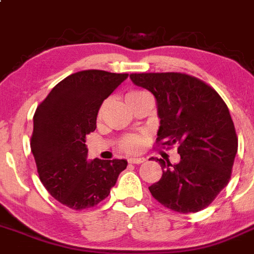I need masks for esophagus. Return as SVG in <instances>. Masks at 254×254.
Returning <instances> with one entry per match:
<instances>
[{
	"instance_id": "esophagus-1",
	"label": "esophagus",
	"mask_w": 254,
	"mask_h": 254,
	"mask_svg": "<svg viewBox=\"0 0 254 254\" xmlns=\"http://www.w3.org/2000/svg\"><path fill=\"white\" fill-rule=\"evenodd\" d=\"M144 161H145L144 158H130V159H128V163H129V164H135V165H138V164L144 163Z\"/></svg>"
}]
</instances>
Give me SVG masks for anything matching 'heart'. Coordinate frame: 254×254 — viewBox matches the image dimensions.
I'll list each match as a JSON object with an SVG mask.
<instances>
[{"label": "heart", "instance_id": "heart-1", "mask_svg": "<svg viewBox=\"0 0 254 254\" xmlns=\"http://www.w3.org/2000/svg\"><path fill=\"white\" fill-rule=\"evenodd\" d=\"M142 94H145V91L130 90L129 93H127L126 99L128 100V99L135 98V96H139L142 95ZM104 108H105V105L101 106L100 110H99V117L103 116ZM142 145L143 138L140 137V135H127V137H125L121 142V148L124 149L125 151H127V153H137V151H139L140 149H142Z\"/></svg>", "mask_w": 254, "mask_h": 254}]
</instances>
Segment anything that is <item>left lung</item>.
I'll list each match as a JSON object with an SVG mask.
<instances>
[{
    "label": "left lung",
    "mask_w": 254,
    "mask_h": 254,
    "mask_svg": "<svg viewBox=\"0 0 254 254\" xmlns=\"http://www.w3.org/2000/svg\"><path fill=\"white\" fill-rule=\"evenodd\" d=\"M130 80L156 99L160 127L156 143L179 145L177 164L156 159L163 176L149 187L160 204L177 213H195L229 184L237 153L236 130L221 96L186 73H132Z\"/></svg>",
    "instance_id": "8db88e82"
}]
</instances>
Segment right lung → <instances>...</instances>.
Returning a JSON list of instances; mask_svg holds the SVG:
<instances>
[{
  "instance_id": "1",
  "label": "right lung",
  "mask_w": 254,
  "mask_h": 254,
  "mask_svg": "<svg viewBox=\"0 0 254 254\" xmlns=\"http://www.w3.org/2000/svg\"><path fill=\"white\" fill-rule=\"evenodd\" d=\"M127 73L88 69L73 73L55 85L34 114L30 148L44 187L61 204L74 210L91 208L110 194L124 159L87 160L85 137L96 128L106 98Z\"/></svg>"
}]
</instances>
